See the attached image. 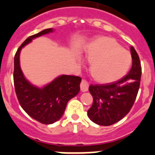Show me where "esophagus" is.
I'll return each mask as SVG.
<instances>
[{
	"label": "esophagus",
	"instance_id": "34e87169",
	"mask_svg": "<svg viewBox=\"0 0 155 155\" xmlns=\"http://www.w3.org/2000/svg\"><path fill=\"white\" fill-rule=\"evenodd\" d=\"M80 86L81 92H86L88 91V89H89V83H88L87 81L82 80L81 81V82Z\"/></svg>",
	"mask_w": 155,
	"mask_h": 155
}]
</instances>
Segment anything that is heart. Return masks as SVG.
<instances>
[{
  "label": "heart",
  "instance_id": "b5f03b06",
  "mask_svg": "<svg viewBox=\"0 0 155 155\" xmlns=\"http://www.w3.org/2000/svg\"><path fill=\"white\" fill-rule=\"evenodd\" d=\"M85 57L91 62L93 77L101 83L114 82L122 78L131 64V54L109 37L92 42L85 50Z\"/></svg>",
  "mask_w": 155,
  "mask_h": 155
}]
</instances>
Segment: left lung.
I'll list each match as a JSON object with an SVG mask.
<instances>
[{"mask_svg": "<svg viewBox=\"0 0 155 155\" xmlns=\"http://www.w3.org/2000/svg\"><path fill=\"white\" fill-rule=\"evenodd\" d=\"M132 66L127 75L120 80L104 85H91L89 93L93 97L88 116L93 122L109 126L122 120L133 104L139 92L142 67L135 48L131 47Z\"/></svg>", "mask_w": 155, "mask_h": 155, "instance_id": "obj_1", "label": "left lung"}]
</instances>
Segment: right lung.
Returning a JSON list of instances; mask_svg holds the SVG:
<instances>
[{"instance_id": "right-lung-1", "label": "right lung", "mask_w": 155, "mask_h": 155, "mask_svg": "<svg viewBox=\"0 0 155 155\" xmlns=\"http://www.w3.org/2000/svg\"><path fill=\"white\" fill-rule=\"evenodd\" d=\"M47 28L29 36L14 57V86L20 106L28 116L43 124H51L63 115L66 104L80 91V77L61 75L43 88L31 85L24 78L20 66V51L35 38L52 32Z\"/></svg>"}]
</instances>
